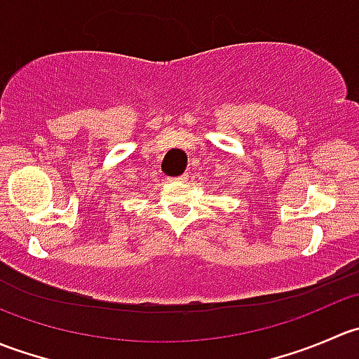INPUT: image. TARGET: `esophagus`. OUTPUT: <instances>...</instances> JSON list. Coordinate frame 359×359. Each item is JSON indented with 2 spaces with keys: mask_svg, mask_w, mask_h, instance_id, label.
Returning a JSON list of instances; mask_svg holds the SVG:
<instances>
[{
  "mask_svg": "<svg viewBox=\"0 0 359 359\" xmlns=\"http://www.w3.org/2000/svg\"><path fill=\"white\" fill-rule=\"evenodd\" d=\"M187 179H189V175H187V173H182V175L175 177V180H182V182H184V180H187Z\"/></svg>",
  "mask_w": 359,
  "mask_h": 359,
  "instance_id": "1",
  "label": "esophagus"
}]
</instances>
